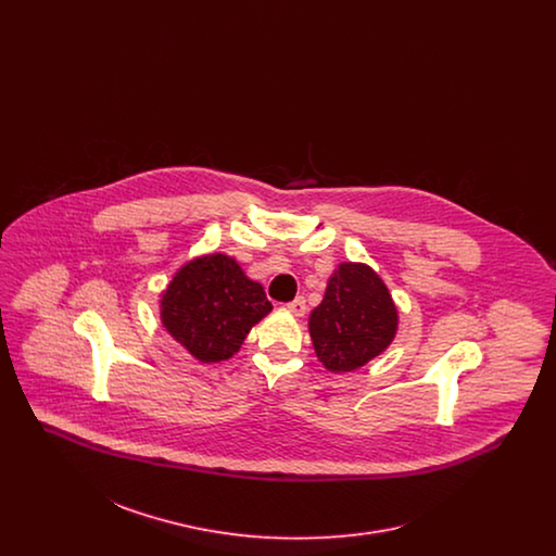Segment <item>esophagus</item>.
Instances as JSON below:
<instances>
[{"instance_id":"34e87169","label":"esophagus","mask_w":556,"mask_h":556,"mask_svg":"<svg viewBox=\"0 0 556 556\" xmlns=\"http://www.w3.org/2000/svg\"><path fill=\"white\" fill-rule=\"evenodd\" d=\"M288 308H290L295 317H302V315L306 313V300H304L302 295H298L295 300H291L290 304H288Z\"/></svg>"}]
</instances>
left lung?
Wrapping results in <instances>:
<instances>
[{
    "label": "left lung",
    "instance_id": "8db88e82",
    "mask_svg": "<svg viewBox=\"0 0 556 556\" xmlns=\"http://www.w3.org/2000/svg\"><path fill=\"white\" fill-rule=\"evenodd\" d=\"M308 327L318 361L327 369L354 370L394 340L396 306L372 268L344 263L331 275Z\"/></svg>",
    "mask_w": 556,
    "mask_h": 556
}]
</instances>
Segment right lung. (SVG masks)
<instances>
[{
  "label": "right lung",
  "instance_id": "1",
  "mask_svg": "<svg viewBox=\"0 0 556 556\" xmlns=\"http://www.w3.org/2000/svg\"><path fill=\"white\" fill-rule=\"evenodd\" d=\"M261 283L238 263L211 254L187 263L162 295V323L202 363L233 356L250 329L270 313Z\"/></svg>",
  "mask_w": 556,
  "mask_h": 556
}]
</instances>
